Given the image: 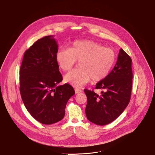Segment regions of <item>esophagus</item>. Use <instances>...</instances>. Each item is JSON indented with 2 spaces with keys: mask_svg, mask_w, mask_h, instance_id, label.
Returning <instances> with one entry per match:
<instances>
[{
  "mask_svg": "<svg viewBox=\"0 0 155 155\" xmlns=\"http://www.w3.org/2000/svg\"><path fill=\"white\" fill-rule=\"evenodd\" d=\"M74 90H75V92L76 94H78V93L82 92V91H81V90H80V89H78V88H75Z\"/></svg>",
  "mask_w": 155,
  "mask_h": 155,
  "instance_id": "esophagus-1",
  "label": "esophagus"
}]
</instances>
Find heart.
Masks as SVG:
<instances>
[{"label": "heart", "instance_id": "b5f03b06", "mask_svg": "<svg viewBox=\"0 0 155 155\" xmlns=\"http://www.w3.org/2000/svg\"><path fill=\"white\" fill-rule=\"evenodd\" d=\"M116 58L115 51L95 41L75 40L70 48L58 49L55 60L64 71L71 70L80 61V68L69 72L64 76V81L76 87L88 83L91 78L93 82L104 79L111 70Z\"/></svg>", "mask_w": 155, "mask_h": 155}]
</instances>
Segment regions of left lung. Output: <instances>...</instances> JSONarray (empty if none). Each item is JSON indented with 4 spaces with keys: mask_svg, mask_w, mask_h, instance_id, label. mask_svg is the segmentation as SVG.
Returning a JSON list of instances; mask_svg holds the SVG:
<instances>
[{
    "mask_svg": "<svg viewBox=\"0 0 155 155\" xmlns=\"http://www.w3.org/2000/svg\"><path fill=\"white\" fill-rule=\"evenodd\" d=\"M131 62V58L121 48L112 71L96 84L95 89L101 90V94L84 90L87 97L85 114L90 121L100 126L109 124L128 106L132 88Z\"/></svg>",
    "mask_w": 155,
    "mask_h": 155,
    "instance_id": "1",
    "label": "left lung"
}]
</instances>
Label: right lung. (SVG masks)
<instances>
[{
	"instance_id": "1",
	"label": "right lung",
	"mask_w": 155,
	"mask_h": 155,
	"mask_svg": "<svg viewBox=\"0 0 155 155\" xmlns=\"http://www.w3.org/2000/svg\"><path fill=\"white\" fill-rule=\"evenodd\" d=\"M58 45L54 36L37 41L24 54L20 74V93L31 116L44 124L62 119L68 100L75 91L62 81L55 55Z\"/></svg>"
}]
</instances>
